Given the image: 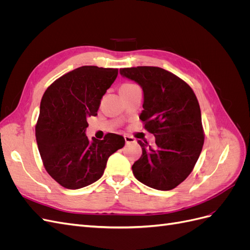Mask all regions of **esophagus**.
I'll return each mask as SVG.
<instances>
[{
  "label": "esophagus",
  "mask_w": 250,
  "mask_h": 250,
  "mask_svg": "<svg viewBox=\"0 0 250 250\" xmlns=\"http://www.w3.org/2000/svg\"><path fill=\"white\" fill-rule=\"evenodd\" d=\"M124 139H125L126 144H130V143H134V142H135V139H134V138L130 137V135H127V134L124 135Z\"/></svg>",
  "instance_id": "obj_1"
}]
</instances>
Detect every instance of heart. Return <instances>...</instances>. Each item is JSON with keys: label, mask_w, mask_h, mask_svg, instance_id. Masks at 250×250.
<instances>
[{"label": "heart", "mask_w": 250, "mask_h": 250, "mask_svg": "<svg viewBox=\"0 0 250 250\" xmlns=\"http://www.w3.org/2000/svg\"><path fill=\"white\" fill-rule=\"evenodd\" d=\"M132 85V83H125V84H123L122 86H130Z\"/></svg>", "instance_id": "1"}]
</instances>
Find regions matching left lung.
Wrapping results in <instances>:
<instances>
[{
  "mask_svg": "<svg viewBox=\"0 0 250 250\" xmlns=\"http://www.w3.org/2000/svg\"><path fill=\"white\" fill-rule=\"evenodd\" d=\"M122 76L138 82L144 92L140 119L155 137V145L138 141L142 155L132 165L139 181L169 191L190 175L204 143L197 98L186 81L157 66L120 69Z\"/></svg>",
  "mask_w": 250,
  "mask_h": 250,
  "instance_id": "8db88e82",
  "label": "left lung"
}]
</instances>
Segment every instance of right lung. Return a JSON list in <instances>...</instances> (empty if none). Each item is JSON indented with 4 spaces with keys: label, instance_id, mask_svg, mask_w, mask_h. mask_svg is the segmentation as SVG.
<instances>
[{
    "label": "right lung",
    "instance_id": "add662e5",
    "mask_svg": "<svg viewBox=\"0 0 250 250\" xmlns=\"http://www.w3.org/2000/svg\"><path fill=\"white\" fill-rule=\"evenodd\" d=\"M118 69L84 65L59 77L44 92L35 135L43 167L65 188L76 190L99 179L108 157L125 140L107 133L103 140L85 135L86 119L97 116L102 97Z\"/></svg>",
    "mask_w": 250,
    "mask_h": 250
}]
</instances>
